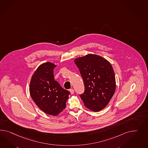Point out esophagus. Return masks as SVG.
I'll return each instance as SVG.
<instances>
[{
    "label": "esophagus",
    "instance_id": "esophagus-1",
    "mask_svg": "<svg viewBox=\"0 0 148 148\" xmlns=\"http://www.w3.org/2000/svg\"><path fill=\"white\" fill-rule=\"evenodd\" d=\"M69 92H70L71 94H73L74 93V89H69Z\"/></svg>",
    "mask_w": 148,
    "mask_h": 148
}]
</instances>
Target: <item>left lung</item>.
Instances as JSON below:
<instances>
[{"instance_id":"8db88e82","label":"left lung","mask_w":148,"mask_h":148,"mask_svg":"<svg viewBox=\"0 0 148 148\" xmlns=\"http://www.w3.org/2000/svg\"><path fill=\"white\" fill-rule=\"evenodd\" d=\"M84 82V92L80 95L84 106L97 112L108 105L116 89L111 64L102 56L89 54L74 60Z\"/></svg>"}]
</instances>
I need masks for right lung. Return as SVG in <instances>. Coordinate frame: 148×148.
I'll use <instances>...</instances> for the list:
<instances>
[{
    "label": "right lung",
    "mask_w": 148,
    "mask_h": 148,
    "mask_svg": "<svg viewBox=\"0 0 148 148\" xmlns=\"http://www.w3.org/2000/svg\"><path fill=\"white\" fill-rule=\"evenodd\" d=\"M50 62L40 64L33 74L29 84L32 100L47 114L56 116L63 111L70 92L54 80L53 70L56 67Z\"/></svg>",
    "instance_id": "right-lung-1"
}]
</instances>
